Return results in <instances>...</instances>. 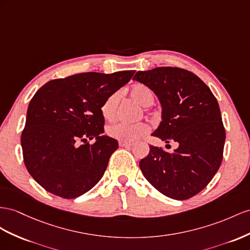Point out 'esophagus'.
I'll list each match as a JSON object with an SVG mask.
<instances>
[{
    "label": "esophagus",
    "mask_w": 250,
    "mask_h": 250,
    "mask_svg": "<svg viewBox=\"0 0 250 250\" xmlns=\"http://www.w3.org/2000/svg\"><path fill=\"white\" fill-rule=\"evenodd\" d=\"M120 146H125V148H130V146H133L132 143H127V142H119Z\"/></svg>",
    "instance_id": "34e87169"
}]
</instances>
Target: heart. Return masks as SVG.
<instances>
[{"label": "heart", "instance_id": "b5f03b06", "mask_svg": "<svg viewBox=\"0 0 250 250\" xmlns=\"http://www.w3.org/2000/svg\"><path fill=\"white\" fill-rule=\"evenodd\" d=\"M130 95L138 104L144 107L150 106L154 101V94L148 86L144 84L134 85L130 89ZM119 97V92H115L108 96L101 104L100 112L105 120H113L116 116ZM106 132L108 136L121 140V142H134V140L146 135L149 132V126L144 123L133 125L117 123L108 125Z\"/></svg>", "mask_w": 250, "mask_h": 250}]
</instances>
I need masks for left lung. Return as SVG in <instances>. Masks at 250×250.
Returning <instances> with one entry per match:
<instances>
[{
    "label": "left lung",
    "instance_id": "1",
    "mask_svg": "<svg viewBox=\"0 0 250 250\" xmlns=\"http://www.w3.org/2000/svg\"><path fill=\"white\" fill-rule=\"evenodd\" d=\"M133 80L152 89L162 104V123L152 135L178 145L173 153L150 146L140 170L164 195L188 200L207 186L222 164L226 134L217 100L196 75L180 67L139 70Z\"/></svg>",
    "mask_w": 250,
    "mask_h": 250
}]
</instances>
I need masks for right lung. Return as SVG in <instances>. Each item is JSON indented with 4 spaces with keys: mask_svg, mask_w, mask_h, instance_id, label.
I'll use <instances>...</instances> for the list:
<instances>
[{
    "mask_svg": "<svg viewBox=\"0 0 250 250\" xmlns=\"http://www.w3.org/2000/svg\"><path fill=\"white\" fill-rule=\"evenodd\" d=\"M134 73L76 74L38 89L27 108L21 146L26 169L41 187L75 198L101 180L118 142L102 135L100 107ZM93 138L95 143L88 144Z\"/></svg>",
    "mask_w": 250,
    "mask_h": 250,
    "instance_id": "add662e5",
    "label": "right lung"
}]
</instances>
